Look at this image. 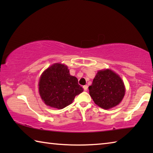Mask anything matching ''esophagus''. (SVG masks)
Returning <instances> with one entry per match:
<instances>
[{
  "label": "esophagus",
  "mask_w": 153,
  "mask_h": 153,
  "mask_svg": "<svg viewBox=\"0 0 153 153\" xmlns=\"http://www.w3.org/2000/svg\"><path fill=\"white\" fill-rule=\"evenodd\" d=\"M83 88H84V91H87V90H88V86H87V85H85V86H83Z\"/></svg>",
  "instance_id": "1"
}]
</instances>
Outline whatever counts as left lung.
<instances>
[{
    "mask_svg": "<svg viewBox=\"0 0 153 153\" xmlns=\"http://www.w3.org/2000/svg\"><path fill=\"white\" fill-rule=\"evenodd\" d=\"M88 88L95 104L104 109L118 105L126 93L123 80L115 72L108 69L98 71Z\"/></svg>",
    "mask_w": 153,
    "mask_h": 153,
    "instance_id": "left-lung-1",
    "label": "left lung"
}]
</instances>
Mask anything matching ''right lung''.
Masks as SVG:
<instances>
[{
	"instance_id": "add662e5",
	"label": "right lung",
	"mask_w": 153,
	"mask_h": 153,
	"mask_svg": "<svg viewBox=\"0 0 153 153\" xmlns=\"http://www.w3.org/2000/svg\"><path fill=\"white\" fill-rule=\"evenodd\" d=\"M40 97L51 107L62 109L71 104L83 92L77 77L69 74L67 66L55 63L41 75L38 83Z\"/></svg>"
}]
</instances>
